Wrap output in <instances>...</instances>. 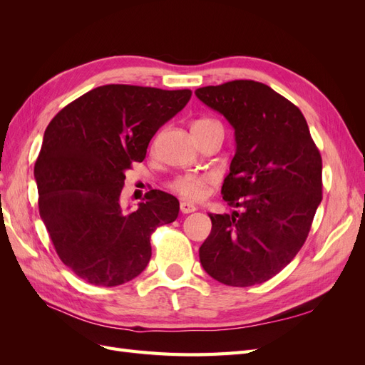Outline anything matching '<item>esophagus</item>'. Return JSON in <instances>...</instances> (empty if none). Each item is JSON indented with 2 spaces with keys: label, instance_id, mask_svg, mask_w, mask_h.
<instances>
[{
  "label": "esophagus",
  "instance_id": "esophagus-1",
  "mask_svg": "<svg viewBox=\"0 0 365 365\" xmlns=\"http://www.w3.org/2000/svg\"><path fill=\"white\" fill-rule=\"evenodd\" d=\"M180 208H181V212L184 213V215H189V213H193L195 210H196V207L193 205V204H190V202H185V201H182L181 204H180Z\"/></svg>",
  "mask_w": 365,
  "mask_h": 365
}]
</instances>
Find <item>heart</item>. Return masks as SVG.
Here are the masks:
<instances>
[{
	"label": "heart",
	"mask_w": 365,
	"mask_h": 365,
	"mask_svg": "<svg viewBox=\"0 0 365 365\" xmlns=\"http://www.w3.org/2000/svg\"><path fill=\"white\" fill-rule=\"evenodd\" d=\"M210 120H197L193 125H204L208 123ZM215 181L213 175H197V173H185L181 176H176L172 181L170 187L181 196L187 197V200H201V197L207 193L208 185Z\"/></svg>",
	"instance_id": "b5f03b06"
}]
</instances>
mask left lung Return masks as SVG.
<instances>
[{
    "label": "left lung",
    "mask_w": 365,
    "mask_h": 365,
    "mask_svg": "<svg viewBox=\"0 0 365 365\" xmlns=\"http://www.w3.org/2000/svg\"><path fill=\"white\" fill-rule=\"evenodd\" d=\"M196 97L235 129L222 197L240 212L213 215L202 268L237 288L272 279L300 251L322 202V155L302 111L268 85L233 81Z\"/></svg>",
    "instance_id": "obj_1"
}]
</instances>
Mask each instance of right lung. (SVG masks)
<instances>
[{
    "label": "right lung",
    "mask_w": 365,
    "mask_h": 365,
    "mask_svg": "<svg viewBox=\"0 0 365 365\" xmlns=\"http://www.w3.org/2000/svg\"><path fill=\"white\" fill-rule=\"evenodd\" d=\"M190 90L103 85L65 106L43 132L35 164L39 215L59 259L82 280L118 286L145 271L150 235L178 217L173 195L120 202L125 172L190 101Z\"/></svg>",
    "instance_id": "add662e5"
}]
</instances>
